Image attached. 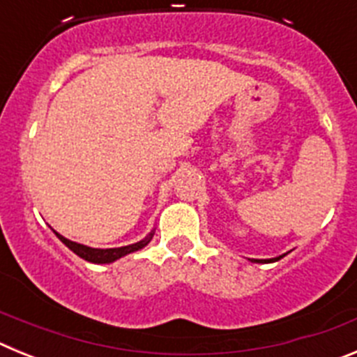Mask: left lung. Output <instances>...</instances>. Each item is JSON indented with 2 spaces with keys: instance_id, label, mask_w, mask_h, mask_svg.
Masks as SVG:
<instances>
[{
  "instance_id": "left-lung-1",
  "label": "left lung",
  "mask_w": 357,
  "mask_h": 357,
  "mask_svg": "<svg viewBox=\"0 0 357 357\" xmlns=\"http://www.w3.org/2000/svg\"><path fill=\"white\" fill-rule=\"evenodd\" d=\"M284 255L286 254H282V255H279V257H272V259H250V261H252V263H275V261L282 259Z\"/></svg>"
}]
</instances>
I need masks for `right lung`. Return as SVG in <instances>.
<instances>
[{
	"label": "right lung",
	"instance_id": "add662e5",
	"mask_svg": "<svg viewBox=\"0 0 357 357\" xmlns=\"http://www.w3.org/2000/svg\"><path fill=\"white\" fill-rule=\"evenodd\" d=\"M55 232V236L59 239H61L62 243H64L66 247L69 248L71 252H75V254L78 255V257H82V259L89 261V263H94V264H110L114 263V261L121 259V257H125V255L132 254V252H137L141 250V248H144L148 245V243L151 241V238H153V230H151L150 234L144 236L141 241L137 243H132V245H127V247H116V248H93V247H87V245H82V243H77V241H71V239L64 238L62 234H59L56 230H53Z\"/></svg>",
	"mask_w": 357,
	"mask_h": 357
}]
</instances>
